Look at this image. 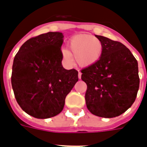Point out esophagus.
Wrapping results in <instances>:
<instances>
[{
	"label": "esophagus",
	"mask_w": 147,
	"mask_h": 147,
	"mask_svg": "<svg viewBox=\"0 0 147 147\" xmlns=\"http://www.w3.org/2000/svg\"><path fill=\"white\" fill-rule=\"evenodd\" d=\"M78 78L80 79V78H81V76H82V73H81V72H80V71H78Z\"/></svg>",
	"instance_id": "34e87169"
}]
</instances>
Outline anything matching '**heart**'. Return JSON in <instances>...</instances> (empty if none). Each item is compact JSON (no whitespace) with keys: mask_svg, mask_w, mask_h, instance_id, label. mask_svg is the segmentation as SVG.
Masks as SVG:
<instances>
[{"mask_svg":"<svg viewBox=\"0 0 147 147\" xmlns=\"http://www.w3.org/2000/svg\"><path fill=\"white\" fill-rule=\"evenodd\" d=\"M68 49H62V55L68 64H71L72 57L81 67H88L96 63L102 54V45L91 34H77L69 40Z\"/></svg>","mask_w":147,"mask_h":147,"instance_id":"heart-1","label":"heart"}]
</instances>
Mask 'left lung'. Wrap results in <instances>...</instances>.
I'll return each instance as SVG.
<instances>
[{
	"instance_id": "left-lung-1",
	"label": "left lung",
	"mask_w": 147,
	"mask_h": 147,
	"mask_svg": "<svg viewBox=\"0 0 147 147\" xmlns=\"http://www.w3.org/2000/svg\"><path fill=\"white\" fill-rule=\"evenodd\" d=\"M96 37L102 45V56L81 70L82 80L87 85L86 106L95 116L113 118L135 102L140 86L138 62L121 42Z\"/></svg>"
}]
</instances>
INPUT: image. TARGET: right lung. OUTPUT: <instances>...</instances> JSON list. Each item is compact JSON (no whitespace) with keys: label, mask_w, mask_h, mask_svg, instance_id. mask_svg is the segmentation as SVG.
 <instances>
[{"label":"right lung","mask_w":147,"mask_h":147,"mask_svg":"<svg viewBox=\"0 0 147 147\" xmlns=\"http://www.w3.org/2000/svg\"><path fill=\"white\" fill-rule=\"evenodd\" d=\"M61 32H48L25 41L14 57L11 85L21 108L30 116L48 119L57 116L66 96L78 82V71L66 70Z\"/></svg>","instance_id":"add662e5"}]
</instances>
